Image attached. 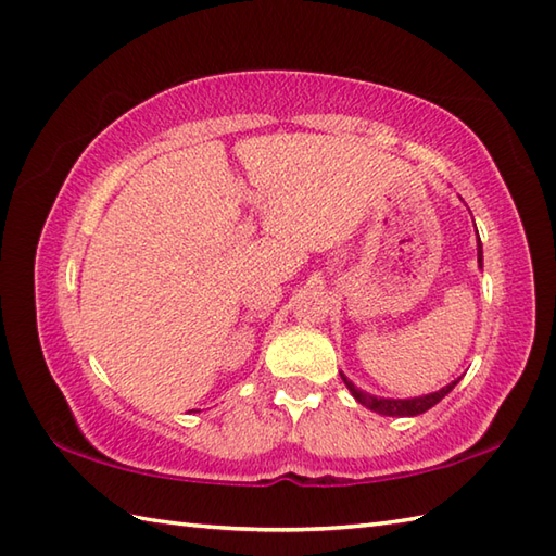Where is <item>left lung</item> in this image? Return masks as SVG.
Listing matches in <instances>:
<instances>
[{
    "mask_svg": "<svg viewBox=\"0 0 556 556\" xmlns=\"http://www.w3.org/2000/svg\"><path fill=\"white\" fill-rule=\"evenodd\" d=\"M476 233H478V229H476ZM478 263H480V267H482V243H480V236H478ZM341 380H344V384L349 387V392H351V396L358 401L361 406H365V408H370V410H375V413H380V416H392V418H413V416H420V413H425V410H430L434 404H440V401L452 392V389L458 384V380H454V382H448L446 387H442L440 392H432V394H422V396H413V399H377V396H372V394H368V392H363V389H358L356 384H353L349 377L341 372Z\"/></svg>",
    "mask_w": 556,
    "mask_h": 556,
    "instance_id": "left-lung-1",
    "label": "left lung"
}]
</instances>
